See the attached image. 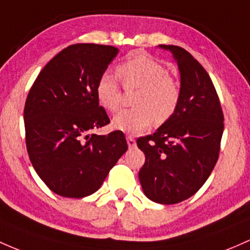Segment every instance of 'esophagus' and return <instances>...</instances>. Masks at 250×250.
I'll use <instances>...</instances> for the list:
<instances>
[{"label": "esophagus", "instance_id": "1", "mask_svg": "<svg viewBox=\"0 0 250 250\" xmlns=\"http://www.w3.org/2000/svg\"><path fill=\"white\" fill-rule=\"evenodd\" d=\"M127 143H128V146H129V148H134V147L136 146L135 139H134L132 135L127 136Z\"/></svg>", "mask_w": 250, "mask_h": 250}]
</instances>
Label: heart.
Instances as JSON below:
<instances>
[{"instance_id": "heart-1", "label": "heart", "mask_w": 250, "mask_h": 250, "mask_svg": "<svg viewBox=\"0 0 250 250\" xmlns=\"http://www.w3.org/2000/svg\"><path fill=\"white\" fill-rule=\"evenodd\" d=\"M125 88H138L132 109L118 112L112 118L115 129L125 133H140L151 125L167 122L177 110L181 99L178 81L167 68L144 54L133 55L117 69ZM96 94L105 109L117 111L121 106V87L117 79L106 72L97 83Z\"/></svg>"}]
</instances>
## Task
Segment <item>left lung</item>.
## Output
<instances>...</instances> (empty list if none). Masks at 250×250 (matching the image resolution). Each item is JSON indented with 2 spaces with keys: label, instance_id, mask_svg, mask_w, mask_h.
<instances>
[{
  "label": "left lung",
  "instance_id": "8db88e82",
  "mask_svg": "<svg viewBox=\"0 0 250 250\" xmlns=\"http://www.w3.org/2000/svg\"><path fill=\"white\" fill-rule=\"evenodd\" d=\"M159 48L169 50L177 62L181 99L167 122L136 140L146 157L139 180L149 200L172 205L193 196L211 175L219 156L224 115L200 63L181 46Z\"/></svg>",
  "mask_w": 250,
  "mask_h": 250
}]
</instances>
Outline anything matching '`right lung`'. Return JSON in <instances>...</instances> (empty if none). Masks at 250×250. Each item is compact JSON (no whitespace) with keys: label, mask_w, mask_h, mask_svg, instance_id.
<instances>
[{"label":"right lung","mask_w":250,"mask_h":250,"mask_svg":"<svg viewBox=\"0 0 250 250\" xmlns=\"http://www.w3.org/2000/svg\"><path fill=\"white\" fill-rule=\"evenodd\" d=\"M118 49L73 44L41 70L23 109L26 147L36 172L54 193L85 198L101 188L128 149L121 130L88 134L110 123L96 87Z\"/></svg>","instance_id":"add662e5"}]
</instances>
